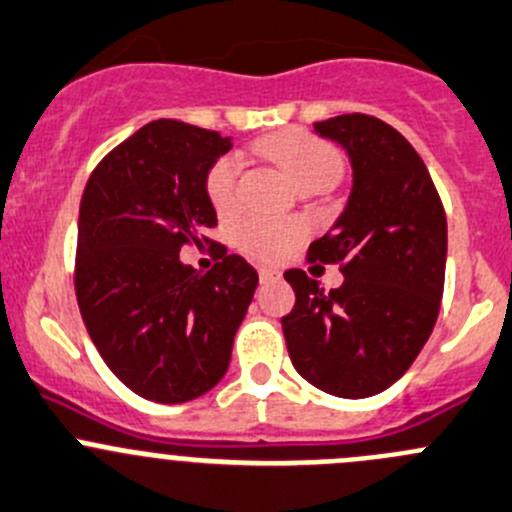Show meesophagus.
I'll return each mask as SVG.
<instances>
[{
  "mask_svg": "<svg viewBox=\"0 0 512 512\" xmlns=\"http://www.w3.org/2000/svg\"><path fill=\"white\" fill-rule=\"evenodd\" d=\"M259 279L264 281H279L281 279V271L279 269H269V266H261L259 269Z\"/></svg>",
  "mask_w": 512,
  "mask_h": 512,
  "instance_id": "esophagus-1",
  "label": "esophagus"
}]
</instances>
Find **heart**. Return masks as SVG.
<instances>
[{
	"label": "heart",
	"mask_w": 512,
	"mask_h": 512,
	"mask_svg": "<svg viewBox=\"0 0 512 512\" xmlns=\"http://www.w3.org/2000/svg\"><path fill=\"white\" fill-rule=\"evenodd\" d=\"M256 153L279 165L296 186L321 183L329 186L342 170V155L334 145L306 130H284L253 145ZM238 178L241 158L236 153L221 155L206 173V196L218 216H233L238 211ZM306 236V226L296 218H261L251 216L238 223L236 246L248 259L274 264L289 256L296 243Z\"/></svg>",
	"instance_id": "b5f03b06"
}]
</instances>
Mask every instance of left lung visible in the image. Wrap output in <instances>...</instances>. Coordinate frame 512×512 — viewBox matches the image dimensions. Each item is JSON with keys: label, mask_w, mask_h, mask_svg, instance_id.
<instances>
[{"label": "left lung", "mask_w": 512, "mask_h": 512, "mask_svg": "<svg viewBox=\"0 0 512 512\" xmlns=\"http://www.w3.org/2000/svg\"><path fill=\"white\" fill-rule=\"evenodd\" d=\"M314 130L347 150L354 186L334 231L306 259L339 264L344 284L324 291L289 269L296 304L281 326L306 382L362 399L397 382L430 339L445 289L447 218L430 170L392 125L349 113Z\"/></svg>", "instance_id": "8db88e82"}]
</instances>
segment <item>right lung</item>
Listing matches in <instances>:
<instances>
[{"instance_id":"right-lung-1","label":"right lung","mask_w":512,"mask_h":512,"mask_svg":"<svg viewBox=\"0 0 512 512\" xmlns=\"http://www.w3.org/2000/svg\"><path fill=\"white\" fill-rule=\"evenodd\" d=\"M231 140L153 120L113 148L87 180L77 218L75 294L92 344L145 399L180 405L216 387L259 274L238 253L201 274L180 248L213 243L206 173ZM221 246V243H216Z\"/></svg>"}]
</instances>
